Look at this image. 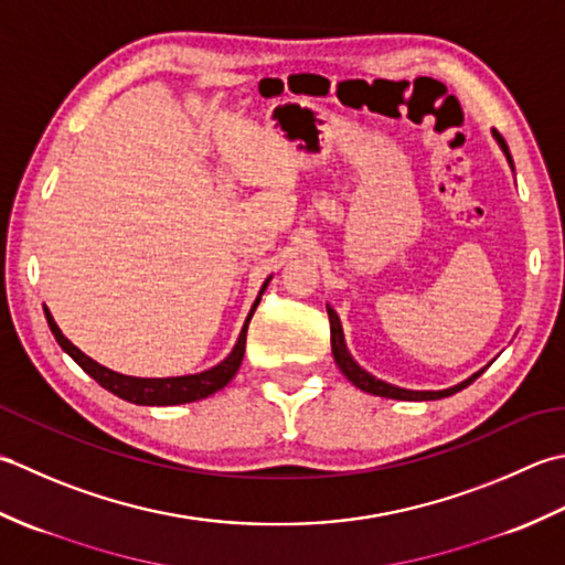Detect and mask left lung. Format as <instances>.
<instances>
[{
  "label": "left lung",
  "mask_w": 565,
  "mask_h": 565,
  "mask_svg": "<svg viewBox=\"0 0 565 565\" xmlns=\"http://www.w3.org/2000/svg\"><path fill=\"white\" fill-rule=\"evenodd\" d=\"M492 136H494V141L500 143L502 153L508 156V163H510L512 170H514L510 148H508V143H504V138H502L498 131H492ZM327 312H329V324H331V353H333V361H337V365L341 367V373L347 375L355 387H361L363 393H371V395H377V397H390V399H412V402L441 399V397H448V395L458 393V390L468 387L482 371H486V367H482V371L473 373L468 380H463V383H458V385H454V387H446V390H405V387L390 385V383H385V380H377L375 375L363 371V367L353 361V355H351L349 349H347V339H343V329H341L339 315L333 312V309H331L329 305H327Z\"/></svg>",
  "instance_id": "1"
}]
</instances>
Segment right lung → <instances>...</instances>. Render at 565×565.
<instances>
[{"label": "right lung", "mask_w": 565, "mask_h": 565, "mask_svg": "<svg viewBox=\"0 0 565 565\" xmlns=\"http://www.w3.org/2000/svg\"><path fill=\"white\" fill-rule=\"evenodd\" d=\"M270 278L263 282L260 292L256 297V302H253L250 312L244 321V329L238 333V341L236 347L232 349V353L226 355L222 363H216L210 371H202V373H194V375H175V377H136V375H124L117 371H109V367L99 365L97 361H92L89 355H85L79 351L73 341H67L63 337V331L57 329L53 315L49 312V307H43L45 312V321H49V327L53 331V337L57 341V347H61L71 359L83 367V371L95 377L97 383L109 390L111 395H117L126 402H134V405H146V407H168V405H185V402H198L214 395L216 390H222L228 380H232L238 371L241 361H244V351H246V331H248V321L256 312V307L260 302L263 292H266Z\"/></svg>", "instance_id": "1"}]
</instances>
